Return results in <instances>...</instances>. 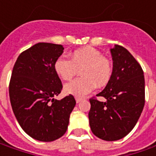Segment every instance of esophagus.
I'll use <instances>...</instances> for the list:
<instances>
[{
  "instance_id": "34e87169",
  "label": "esophagus",
  "mask_w": 156,
  "mask_h": 156,
  "mask_svg": "<svg viewBox=\"0 0 156 156\" xmlns=\"http://www.w3.org/2000/svg\"><path fill=\"white\" fill-rule=\"evenodd\" d=\"M75 101H76V102H77V103H79V102H81V98H78V97H76V98H75Z\"/></svg>"
}]
</instances>
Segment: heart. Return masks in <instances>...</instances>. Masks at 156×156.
<instances>
[{
    "label": "heart",
    "mask_w": 156,
    "mask_h": 156,
    "mask_svg": "<svg viewBox=\"0 0 156 156\" xmlns=\"http://www.w3.org/2000/svg\"><path fill=\"white\" fill-rule=\"evenodd\" d=\"M54 69L63 81L73 78L79 69L81 76L64 86L65 93L75 97H83L93 91L95 86L104 87L112 75L110 62L92 47H84L72 52L70 60L64 56L57 58Z\"/></svg>",
    "instance_id": "1"
}]
</instances>
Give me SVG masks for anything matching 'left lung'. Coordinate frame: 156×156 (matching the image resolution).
<instances>
[{
    "label": "left lung",
    "mask_w": 156,
    "mask_h": 156,
    "mask_svg": "<svg viewBox=\"0 0 156 156\" xmlns=\"http://www.w3.org/2000/svg\"><path fill=\"white\" fill-rule=\"evenodd\" d=\"M113 71L109 81L96 96L105 101L90 99L89 125L93 134L108 141L123 138L134 129L145 104L143 71L125 48L110 49Z\"/></svg>",
    "instance_id": "8db88e82"
}]
</instances>
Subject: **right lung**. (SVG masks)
<instances>
[{
    "label": "right lung",
    "instance_id": "1",
    "mask_svg": "<svg viewBox=\"0 0 156 156\" xmlns=\"http://www.w3.org/2000/svg\"><path fill=\"white\" fill-rule=\"evenodd\" d=\"M62 45L40 42L22 52L15 63L9 83L12 109L21 129L40 141H53L67 131L75 100L63 99L62 84L54 64L63 53Z\"/></svg>",
    "mask_w": 156,
    "mask_h": 156
}]
</instances>
